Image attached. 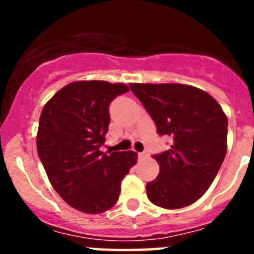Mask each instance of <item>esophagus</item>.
Segmentation results:
<instances>
[{"label":"esophagus","mask_w":254,"mask_h":254,"mask_svg":"<svg viewBox=\"0 0 254 254\" xmlns=\"http://www.w3.org/2000/svg\"><path fill=\"white\" fill-rule=\"evenodd\" d=\"M146 156H147V154H146V152H140V154H138V158H140V159L146 158Z\"/></svg>","instance_id":"obj_1"}]
</instances>
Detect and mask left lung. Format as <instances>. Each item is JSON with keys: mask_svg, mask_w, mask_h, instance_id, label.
<instances>
[{"mask_svg": "<svg viewBox=\"0 0 254 254\" xmlns=\"http://www.w3.org/2000/svg\"><path fill=\"white\" fill-rule=\"evenodd\" d=\"M159 134L173 137L155 155L160 172L146 185L149 199L176 210L196 202L214 182L228 149V118L206 91L185 84H129Z\"/></svg>", "mask_w": 254, "mask_h": 254, "instance_id": "8db88e82", "label": "left lung"}]
</instances>
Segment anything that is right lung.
<instances>
[{
    "mask_svg": "<svg viewBox=\"0 0 254 254\" xmlns=\"http://www.w3.org/2000/svg\"><path fill=\"white\" fill-rule=\"evenodd\" d=\"M129 87L123 82L73 81L44 105L37 150L52 187L71 207L102 214L120 198L121 183L137 163L134 151H100L109 104Z\"/></svg>",
    "mask_w": 254,
    "mask_h": 254,
    "instance_id": "obj_1",
    "label": "right lung"
}]
</instances>
